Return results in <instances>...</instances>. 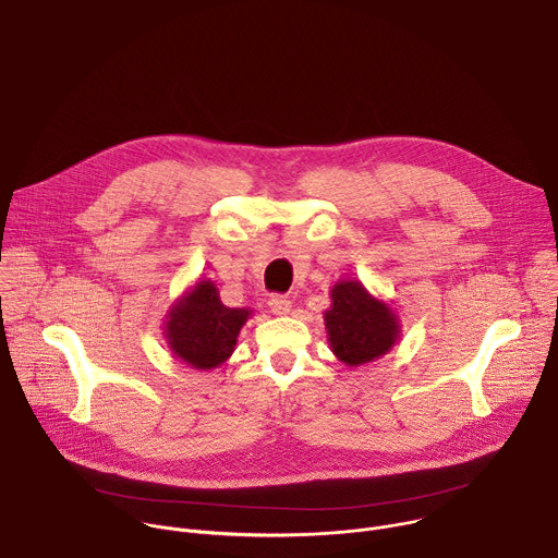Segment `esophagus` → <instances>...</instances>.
Returning a JSON list of instances; mask_svg holds the SVG:
<instances>
[{"label": "esophagus", "mask_w": 558, "mask_h": 558, "mask_svg": "<svg viewBox=\"0 0 558 558\" xmlns=\"http://www.w3.org/2000/svg\"><path fill=\"white\" fill-rule=\"evenodd\" d=\"M269 308H271L276 315H287V313L291 311V300H289L287 295L276 293V295L269 298Z\"/></svg>", "instance_id": "1"}]
</instances>
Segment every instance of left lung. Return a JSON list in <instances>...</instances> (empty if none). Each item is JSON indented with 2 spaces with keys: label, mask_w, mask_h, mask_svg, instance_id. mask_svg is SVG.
I'll return each instance as SVG.
<instances>
[{
  "label": "left lung",
  "mask_w": 558,
  "mask_h": 558,
  "mask_svg": "<svg viewBox=\"0 0 558 558\" xmlns=\"http://www.w3.org/2000/svg\"><path fill=\"white\" fill-rule=\"evenodd\" d=\"M331 300L325 323L331 349L344 364L357 366L388 353L397 340V323L384 302L355 280L338 282Z\"/></svg>",
  "instance_id": "8db88e82"
}]
</instances>
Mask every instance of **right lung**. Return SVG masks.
<instances>
[{"label": "right lung", "mask_w": 558, "mask_h": 558, "mask_svg": "<svg viewBox=\"0 0 558 558\" xmlns=\"http://www.w3.org/2000/svg\"><path fill=\"white\" fill-rule=\"evenodd\" d=\"M247 317V308L225 306L214 282L201 280L170 311L166 338L185 364L203 371L214 368L231 355Z\"/></svg>", "instance_id": "add662e5"}]
</instances>
